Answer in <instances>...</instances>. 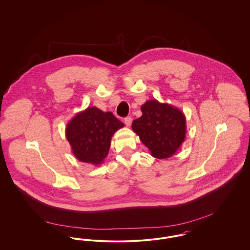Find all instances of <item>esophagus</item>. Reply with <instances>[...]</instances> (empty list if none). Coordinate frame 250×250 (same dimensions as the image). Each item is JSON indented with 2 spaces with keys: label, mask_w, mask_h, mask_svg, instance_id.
Masks as SVG:
<instances>
[{
  "label": "esophagus",
  "mask_w": 250,
  "mask_h": 250,
  "mask_svg": "<svg viewBox=\"0 0 250 250\" xmlns=\"http://www.w3.org/2000/svg\"><path fill=\"white\" fill-rule=\"evenodd\" d=\"M131 123H132V118H131L130 116H128V117L125 118V125L130 126Z\"/></svg>",
  "instance_id": "1"
}]
</instances>
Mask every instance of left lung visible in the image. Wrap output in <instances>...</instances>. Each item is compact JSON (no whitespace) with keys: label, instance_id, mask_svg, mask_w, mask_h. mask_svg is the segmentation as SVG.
Listing matches in <instances>:
<instances>
[{"label":"left lung","instance_id":"8db88e82","mask_svg":"<svg viewBox=\"0 0 250 250\" xmlns=\"http://www.w3.org/2000/svg\"><path fill=\"white\" fill-rule=\"evenodd\" d=\"M141 109L143 115L133 121V131L155 158L172 156L186 139L185 114L178 107L156 99L146 101Z\"/></svg>","mask_w":250,"mask_h":250}]
</instances>
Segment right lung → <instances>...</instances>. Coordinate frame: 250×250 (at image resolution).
Segmentation results:
<instances>
[{
    "label": "right lung",
    "mask_w": 250,
    "mask_h": 250,
    "mask_svg": "<svg viewBox=\"0 0 250 250\" xmlns=\"http://www.w3.org/2000/svg\"><path fill=\"white\" fill-rule=\"evenodd\" d=\"M124 126L110 111L88 107L66 125L65 137L78 160L98 166L107 157L113 134Z\"/></svg>",
    "instance_id": "obj_1"
}]
</instances>
